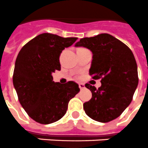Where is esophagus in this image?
I'll use <instances>...</instances> for the list:
<instances>
[{"instance_id":"34e87169","label":"esophagus","mask_w":148,"mask_h":148,"mask_svg":"<svg viewBox=\"0 0 148 148\" xmlns=\"http://www.w3.org/2000/svg\"><path fill=\"white\" fill-rule=\"evenodd\" d=\"M79 87H80V89H85V85L84 84H82V83H80L79 84Z\"/></svg>"}]
</instances>
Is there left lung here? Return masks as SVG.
I'll list each match as a JSON object with an SVG mask.
<instances>
[{
	"instance_id": "left-lung-1",
	"label": "left lung",
	"mask_w": 148,
	"mask_h": 148,
	"mask_svg": "<svg viewBox=\"0 0 148 148\" xmlns=\"http://www.w3.org/2000/svg\"><path fill=\"white\" fill-rule=\"evenodd\" d=\"M92 53L89 74L101 78L99 89L86 84L92 99L84 104L86 114L101 123L117 118L131 103L138 84L137 63L127 46L108 34L84 38L75 43Z\"/></svg>"
}]
</instances>
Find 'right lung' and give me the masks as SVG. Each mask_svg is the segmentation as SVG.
<instances>
[{
	"instance_id": "add662e5",
	"label": "right lung",
	"mask_w": 148,
	"mask_h": 148,
	"mask_svg": "<svg viewBox=\"0 0 148 148\" xmlns=\"http://www.w3.org/2000/svg\"><path fill=\"white\" fill-rule=\"evenodd\" d=\"M77 38L43 33L22 47L15 63L13 83L18 101L36 122L49 124L64 116L68 102L80 92L77 84L53 81L52 73L61 70L59 56Z\"/></svg>"
}]
</instances>
